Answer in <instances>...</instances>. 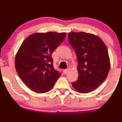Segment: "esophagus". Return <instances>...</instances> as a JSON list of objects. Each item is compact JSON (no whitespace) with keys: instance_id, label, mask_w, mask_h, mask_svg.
I'll return each mask as SVG.
<instances>
[{"instance_id":"1","label":"esophagus","mask_w":122,"mask_h":122,"mask_svg":"<svg viewBox=\"0 0 122 122\" xmlns=\"http://www.w3.org/2000/svg\"><path fill=\"white\" fill-rule=\"evenodd\" d=\"M70 71V68H67V69H66V70H65L64 71V73L65 74H67V73H68L69 72V71Z\"/></svg>"}]
</instances>
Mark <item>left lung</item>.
Here are the masks:
<instances>
[{
  "instance_id": "left-lung-1",
  "label": "left lung",
  "mask_w": 122,
  "mask_h": 122,
  "mask_svg": "<svg viewBox=\"0 0 122 122\" xmlns=\"http://www.w3.org/2000/svg\"><path fill=\"white\" fill-rule=\"evenodd\" d=\"M68 36L78 61V80L72 86L79 93H89L99 87L110 71L107 46L100 38L93 34L70 32Z\"/></svg>"
}]
</instances>
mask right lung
Segmentation results:
<instances>
[{"instance_id":"obj_1","label":"right lung","mask_w":122,"mask_h":122,"mask_svg":"<svg viewBox=\"0 0 122 122\" xmlns=\"http://www.w3.org/2000/svg\"><path fill=\"white\" fill-rule=\"evenodd\" d=\"M66 36V32L34 33L19 47L15 61L16 70L23 83L34 92H49L61 76L54 68L51 55Z\"/></svg>"}]
</instances>
